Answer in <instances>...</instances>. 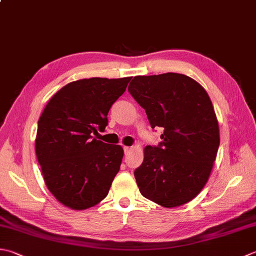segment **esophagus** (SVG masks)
I'll return each mask as SVG.
<instances>
[{
	"instance_id": "1",
	"label": "esophagus",
	"mask_w": 256,
	"mask_h": 256,
	"mask_svg": "<svg viewBox=\"0 0 256 256\" xmlns=\"http://www.w3.org/2000/svg\"><path fill=\"white\" fill-rule=\"evenodd\" d=\"M123 148H124V153L125 154H128L130 151H131V148H130V146H124Z\"/></svg>"
}]
</instances>
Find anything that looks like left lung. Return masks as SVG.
Wrapping results in <instances>:
<instances>
[{"label":"left lung","instance_id":"obj_1","mask_svg":"<svg viewBox=\"0 0 256 256\" xmlns=\"http://www.w3.org/2000/svg\"><path fill=\"white\" fill-rule=\"evenodd\" d=\"M162 142L144 148L134 171L140 192L163 208L188 203L202 191L220 145L216 114L208 94L184 74L135 76L128 85Z\"/></svg>","mask_w":256,"mask_h":256}]
</instances>
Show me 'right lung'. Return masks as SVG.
Wrapping results in <instances>:
<instances>
[{
	"label": "right lung",
	"mask_w": 256,
	"mask_h": 256,
	"mask_svg": "<svg viewBox=\"0 0 256 256\" xmlns=\"http://www.w3.org/2000/svg\"><path fill=\"white\" fill-rule=\"evenodd\" d=\"M131 78L78 80L63 86L45 106L35 152L48 191L65 206L86 210L106 198L124 151L96 135L104 131L110 108Z\"/></svg>",
	"instance_id": "right-lung-1"
}]
</instances>
